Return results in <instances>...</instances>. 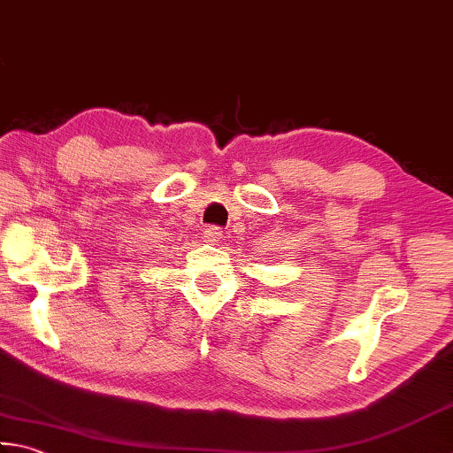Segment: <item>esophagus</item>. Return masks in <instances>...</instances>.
I'll return each instance as SVG.
<instances>
[{
  "label": "esophagus",
  "instance_id": "obj_1",
  "mask_svg": "<svg viewBox=\"0 0 453 453\" xmlns=\"http://www.w3.org/2000/svg\"><path fill=\"white\" fill-rule=\"evenodd\" d=\"M204 238H207V242H219L220 238H223V228L217 226V225H211L204 228Z\"/></svg>",
  "mask_w": 453,
  "mask_h": 453
}]
</instances>
